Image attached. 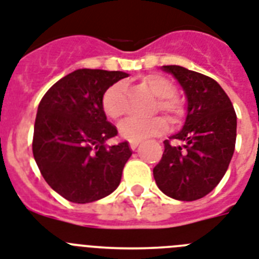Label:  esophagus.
Segmentation results:
<instances>
[{
    "label": "esophagus",
    "instance_id": "1",
    "mask_svg": "<svg viewBox=\"0 0 259 259\" xmlns=\"http://www.w3.org/2000/svg\"><path fill=\"white\" fill-rule=\"evenodd\" d=\"M138 145H140V142H130V149H132V150H136V149L138 148Z\"/></svg>",
    "mask_w": 259,
    "mask_h": 259
}]
</instances>
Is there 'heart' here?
<instances>
[{"label":"heart","instance_id":"obj_1","mask_svg":"<svg viewBox=\"0 0 259 259\" xmlns=\"http://www.w3.org/2000/svg\"><path fill=\"white\" fill-rule=\"evenodd\" d=\"M149 92L158 98L157 109L169 115L173 122H178L185 115V105L176 94V86L169 78L159 74H149L141 81ZM102 109L111 119H119L125 114V89L123 83L117 82L111 85L102 97ZM167 121L163 117L141 121L126 119L118 126L119 136L129 142H141L150 137L161 136L167 130Z\"/></svg>","mask_w":259,"mask_h":259}]
</instances>
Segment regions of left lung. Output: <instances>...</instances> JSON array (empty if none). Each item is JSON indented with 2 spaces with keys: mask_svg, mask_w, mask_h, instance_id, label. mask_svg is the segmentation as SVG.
<instances>
[{
  "mask_svg": "<svg viewBox=\"0 0 259 259\" xmlns=\"http://www.w3.org/2000/svg\"><path fill=\"white\" fill-rule=\"evenodd\" d=\"M184 90L188 108L182 129L163 141L162 158L153 169L155 184L170 198L195 201L209 194L226 173L237 138V115L217 81L177 65L162 66Z\"/></svg>",
  "mask_w": 259,
  "mask_h": 259,
  "instance_id": "8db88e82",
  "label": "left lung"
}]
</instances>
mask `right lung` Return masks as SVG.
Masks as SVG:
<instances>
[{"label":"right lung","mask_w":259,"mask_h":259,"mask_svg":"<svg viewBox=\"0 0 259 259\" xmlns=\"http://www.w3.org/2000/svg\"><path fill=\"white\" fill-rule=\"evenodd\" d=\"M123 71L78 69L50 88L37 110L33 155L50 188L74 203L94 202L118 188L132 155L127 142L106 145L117 129L102 109L105 92Z\"/></svg>","instance_id":"add662e5"}]
</instances>
